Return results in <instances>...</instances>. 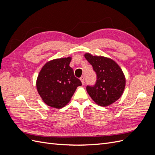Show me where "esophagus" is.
<instances>
[{"instance_id": "34e87169", "label": "esophagus", "mask_w": 155, "mask_h": 155, "mask_svg": "<svg viewBox=\"0 0 155 155\" xmlns=\"http://www.w3.org/2000/svg\"><path fill=\"white\" fill-rule=\"evenodd\" d=\"M80 80L81 81V83H82L83 85H84V83H85V79H84V77L83 76H81L80 78Z\"/></svg>"}]
</instances>
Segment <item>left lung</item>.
<instances>
[{"instance_id":"obj_1","label":"left lung","mask_w":155,"mask_h":155,"mask_svg":"<svg viewBox=\"0 0 155 155\" xmlns=\"http://www.w3.org/2000/svg\"><path fill=\"white\" fill-rule=\"evenodd\" d=\"M96 74L94 85H87L88 94L97 105L106 107L113 104L122 95L125 78L122 70L113 60L101 56L85 54Z\"/></svg>"}]
</instances>
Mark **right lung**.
Listing matches in <instances>:
<instances>
[{
	"instance_id": "1",
	"label": "right lung",
	"mask_w": 155,
	"mask_h": 155,
	"mask_svg": "<svg viewBox=\"0 0 155 155\" xmlns=\"http://www.w3.org/2000/svg\"><path fill=\"white\" fill-rule=\"evenodd\" d=\"M71 58L56 59L46 63L40 71L36 86L46 105L61 109L71 99L82 83L69 66Z\"/></svg>"
}]
</instances>
